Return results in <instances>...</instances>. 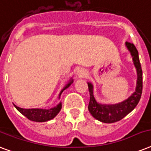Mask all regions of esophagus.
Returning a JSON list of instances; mask_svg holds the SVG:
<instances>
[{"label": "esophagus", "mask_w": 151, "mask_h": 151, "mask_svg": "<svg viewBox=\"0 0 151 151\" xmlns=\"http://www.w3.org/2000/svg\"><path fill=\"white\" fill-rule=\"evenodd\" d=\"M77 75H78V78H85V76L87 75V72H86L85 69L79 68L77 70Z\"/></svg>", "instance_id": "1"}]
</instances>
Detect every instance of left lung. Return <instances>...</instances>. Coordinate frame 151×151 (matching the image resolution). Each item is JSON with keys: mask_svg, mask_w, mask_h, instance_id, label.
Wrapping results in <instances>:
<instances>
[{"mask_svg": "<svg viewBox=\"0 0 151 151\" xmlns=\"http://www.w3.org/2000/svg\"><path fill=\"white\" fill-rule=\"evenodd\" d=\"M125 46L131 54L132 62L137 73L136 90L128 99L114 104H104L99 103L93 94L94 86L91 82H88L90 94V100L88 107V110L92 117L103 123L110 124L122 120L135 109L141 98L143 91V71L139 59L138 51L133 44L125 42Z\"/></svg>", "mask_w": 151, "mask_h": 151, "instance_id": "left-lung-1", "label": "left lung"}]
</instances>
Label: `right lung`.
Here are the masks:
<instances>
[{
	"label": "right lung",
	"instance_id": "1",
	"mask_svg": "<svg viewBox=\"0 0 151 151\" xmlns=\"http://www.w3.org/2000/svg\"><path fill=\"white\" fill-rule=\"evenodd\" d=\"M73 82V78H71L68 81V82L63 88L60 91L59 95V99L61 97V95L64 90L68 88ZM18 111H19L22 115H24L25 117H27L28 119L33 122H48L50 120L53 119L55 116L59 113V111L62 109V103L59 102L56 106H55L54 107L49 108V109H42V108H32V109H24L17 106L15 104H13Z\"/></svg>",
	"mask_w": 151,
	"mask_h": 151
}]
</instances>
